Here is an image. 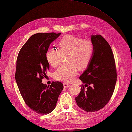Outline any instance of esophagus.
Returning <instances> with one entry per match:
<instances>
[{
	"instance_id": "1",
	"label": "esophagus",
	"mask_w": 132,
	"mask_h": 132,
	"mask_svg": "<svg viewBox=\"0 0 132 132\" xmlns=\"http://www.w3.org/2000/svg\"><path fill=\"white\" fill-rule=\"evenodd\" d=\"M63 86H64V87H65V88H66V87H69L70 86V84H69L67 83V82H64L63 83Z\"/></svg>"
}]
</instances>
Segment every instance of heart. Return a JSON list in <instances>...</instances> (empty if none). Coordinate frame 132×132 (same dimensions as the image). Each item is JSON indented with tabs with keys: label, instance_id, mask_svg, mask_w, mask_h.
<instances>
[{
	"label": "heart",
	"instance_id": "obj_1",
	"mask_svg": "<svg viewBox=\"0 0 132 132\" xmlns=\"http://www.w3.org/2000/svg\"><path fill=\"white\" fill-rule=\"evenodd\" d=\"M59 50L50 49L47 52V62L54 68L61 64L63 56H67L69 64L62 65L54 73V78L67 82L72 81L78 73V68L83 69L90 64L94 53L93 42L74 36H65L58 43Z\"/></svg>",
	"mask_w": 132,
	"mask_h": 132
}]
</instances>
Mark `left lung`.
Segmentation results:
<instances>
[{"instance_id":"1","label":"left lung","mask_w":132,"mask_h":132,"mask_svg":"<svg viewBox=\"0 0 132 132\" xmlns=\"http://www.w3.org/2000/svg\"><path fill=\"white\" fill-rule=\"evenodd\" d=\"M94 46L93 58L79 79L85 84L75 101L78 106L88 112L102 109L112 97L117 74L114 55L110 45L100 35H91Z\"/></svg>"}]
</instances>
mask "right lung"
I'll list each match as a JSON object with an SVG mask.
<instances>
[{
  "mask_svg": "<svg viewBox=\"0 0 132 132\" xmlns=\"http://www.w3.org/2000/svg\"><path fill=\"white\" fill-rule=\"evenodd\" d=\"M61 33H38L29 38L20 51L16 61L15 80L26 104L38 114H47L55 109L63 89L61 82L47 86L42 83L50 64L46 54L50 44Z\"/></svg>",
  "mask_w": 132,
  "mask_h": 132,
  "instance_id": "1",
  "label": "right lung"
}]
</instances>
